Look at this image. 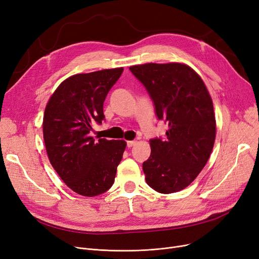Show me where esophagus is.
<instances>
[{
    "instance_id": "obj_1",
    "label": "esophagus",
    "mask_w": 259,
    "mask_h": 259,
    "mask_svg": "<svg viewBox=\"0 0 259 259\" xmlns=\"http://www.w3.org/2000/svg\"><path fill=\"white\" fill-rule=\"evenodd\" d=\"M137 143H138L137 141H129V142H127V147H128V148H131V147L137 145Z\"/></svg>"
}]
</instances>
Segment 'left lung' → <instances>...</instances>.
I'll list each match as a JSON object with an SVG mask.
<instances>
[{
	"instance_id": "obj_1",
	"label": "left lung",
	"mask_w": 259,
	"mask_h": 259,
	"mask_svg": "<svg viewBox=\"0 0 259 259\" xmlns=\"http://www.w3.org/2000/svg\"><path fill=\"white\" fill-rule=\"evenodd\" d=\"M130 71L151 98L166 137L150 140L151 154L143 162L146 182L164 194L191 184L210 157L216 125L213 103L200 76L185 64L131 66Z\"/></svg>"
}]
</instances>
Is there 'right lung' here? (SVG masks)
<instances>
[{"label":"right lung","instance_id":"1","mask_svg":"<svg viewBox=\"0 0 259 259\" xmlns=\"http://www.w3.org/2000/svg\"><path fill=\"white\" fill-rule=\"evenodd\" d=\"M124 68L75 74L65 79L50 98L43 133L52 167L72 191L84 196L105 193L114 183L125 141L90 137L94 122L105 119L108 92Z\"/></svg>","mask_w":259,"mask_h":259}]
</instances>
